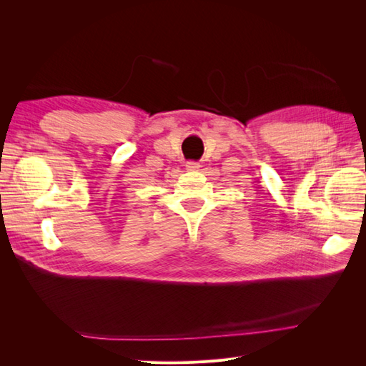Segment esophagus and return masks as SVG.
I'll list each match as a JSON object with an SVG mask.
<instances>
[{
  "mask_svg": "<svg viewBox=\"0 0 366 366\" xmlns=\"http://www.w3.org/2000/svg\"><path fill=\"white\" fill-rule=\"evenodd\" d=\"M186 169H187V171H198V169H200V163H197V162H187V163H186Z\"/></svg>",
  "mask_w": 366,
  "mask_h": 366,
  "instance_id": "1",
  "label": "esophagus"
}]
</instances>
